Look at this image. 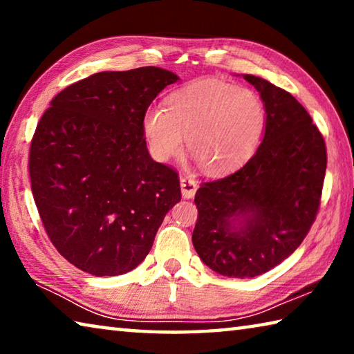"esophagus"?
Masks as SVG:
<instances>
[{
  "label": "esophagus",
  "mask_w": 354,
  "mask_h": 354,
  "mask_svg": "<svg viewBox=\"0 0 354 354\" xmlns=\"http://www.w3.org/2000/svg\"><path fill=\"white\" fill-rule=\"evenodd\" d=\"M181 194L184 198H192L195 195L196 189H198V184H196L195 179H192L189 176H181Z\"/></svg>",
  "instance_id": "34e87169"
}]
</instances>
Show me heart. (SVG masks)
I'll return each mask as SVG.
<instances>
[{"label":"heart","mask_w":354,"mask_h":354,"mask_svg":"<svg viewBox=\"0 0 354 354\" xmlns=\"http://www.w3.org/2000/svg\"><path fill=\"white\" fill-rule=\"evenodd\" d=\"M266 127V109L257 93L215 77H201L173 91L165 109L151 106L142 131L153 158L165 162L189 151L209 173L237 169L251 158Z\"/></svg>","instance_id":"obj_1"}]
</instances>
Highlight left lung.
Here are the masks:
<instances>
[{"instance_id":"left-lung-1","label":"left lung","mask_w":354,"mask_h":354,"mask_svg":"<svg viewBox=\"0 0 354 354\" xmlns=\"http://www.w3.org/2000/svg\"><path fill=\"white\" fill-rule=\"evenodd\" d=\"M245 81L266 107V133L247 164L196 190L192 242L209 268L254 278L287 259L313 226L326 171V147L306 109L272 82Z\"/></svg>"}]
</instances>
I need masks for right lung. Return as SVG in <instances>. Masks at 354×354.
Returning <instances> with one entry per match:
<instances>
[{
  "instance_id": "add662e5",
  "label": "right lung",
  "mask_w": 354,
  "mask_h": 354,
  "mask_svg": "<svg viewBox=\"0 0 354 354\" xmlns=\"http://www.w3.org/2000/svg\"><path fill=\"white\" fill-rule=\"evenodd\" d=\"M179 77L159 67L101 71L51 101L35 128L29 176L50 241L95 277L145 259L165 214L181 200L178 173L151 159L142 117Z\"/></svg>"
}]
</instances>
